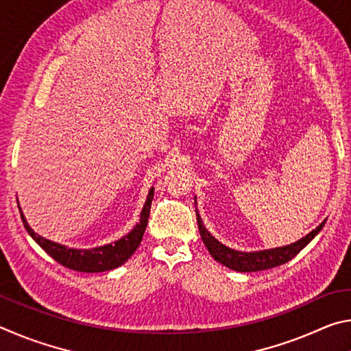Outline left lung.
Returning a JSON list of instances; mask_svg holds the SVG:
<instances>
[{"label": "left lung", "instance_id": "obj_1", "mask_svg": "<svg viewBox=\"0 0 351 351\" xmlns=\"http://www.w3.org/2000/svg\"><path fill=\"white\" fill-rule=\"evenodd\" d=\"M197 221H198L201 240L204 241L207 251L210 252L212 257L215 258L218 263H221L224 266H228L229 269H234L239 272H257V271L276 268V266H280L283 263H288L291 258H294L295 255L299 254L302 249H304L308 243H310L314 237L320 232V230H322L326 219H324V221L320 223L316 229L311 230L310 234L302 237L300 240L291 243V245L265 249V251H252V252L237 251V249L226 246L221 241H218L215 237L206 229V226L203 223V219H201L198 210H197Z\"/></svg>", "mask_w": 351, "mask_h": 351}]
</instances>
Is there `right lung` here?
<instances>
[{
  "label": "right lung",
  "instance_id": "1",
  "mask_svg": "<svg viewBox=\"0 0 351 351\" xmlns=\"http://www.w3.org/2000/svg\"><path fill=\"white\" fill-rule=\"evenodd\" d=\"M153 193H154V187L148 190L145 204L142 207V212H141L139 223H136L134 228L130 230L127 235H123L122 239H119L116 241L108 243V245L96 246L91 249L69 247V246L60 245V243L45 239V237L34 232V229L27 224L25 215H23L20 206L19 209H20L23 224H25L27 234L38 243V246L41 249H45V252L49 254L52 258L58 261L60 265H63L64 268H69L79 272H104V271H110L122 266L130 257H132L136 249L139 247L142 237H144V232H145L147 223H148V215H150Z\"/></svg>",
  "mask_w": 351,
  "mask_h": 351
}]
</instances>
